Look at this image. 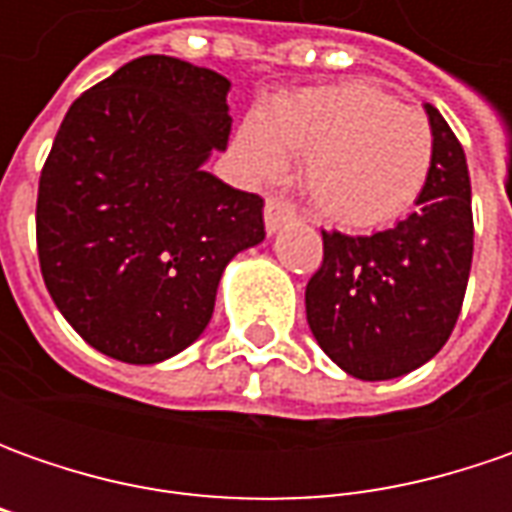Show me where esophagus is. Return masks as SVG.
Here are the masks:
<instances>
[{
	"label": "esophagus",
	"mask_w": 512,
	"mask_h": 512,
	"mask_svg": "<svg viewBox=\"0 0 512 512\" xmlns=\"http://www.w3.org/2000/svg\"><path fill=\"white\" fill-rule=\"evenodd\" d=\"M290 219H296V210H293V205L285 202V199H273V196H270V199L265 202L267 233H276V230L285 225V222H290Z\"/></svg>",
	"instance_id": "obj_1"
}]
</instances>
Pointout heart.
Wrapping results in <instances>:
<instances>
[{"instance_id":"1","label":"heart","mask_w":512,"mask_h":512,"mask_svg":"<svg viewBox=\"0 0 512 512\" xmlns=\"http://www.w3.org/2000/svg\"><path fill=\"white\" fill-rule=\"evenodd\" d=\"M290 153L305 156L307 196L344 227H379L419 202L433 170V128L370 82L276 96L236 133L250 179H276Z\"/></svg>"}]
</instances>
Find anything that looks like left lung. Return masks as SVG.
<instances>
[{
	"mask_svg": "<svg viewBox=\"0 0 512 512\" xmlns=\"http://www.w3.org/2000/svg\"><path fill=\"white\" fill-rule=\"evenodd\" d=\"M433 170L416 213L373 236L322 230L325 259L305 290L307 325L344 373L364 382L430 362L462 313L473 262L470 173L433 105Z\"/></svg>",
	"mask_w": 512,
	"mask_h": 512,
	"instance_id": "left-lung-1",
	"label": "left lung"
}]
</instances>
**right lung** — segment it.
I'll use <instances>...</instances> for the list:
<instances>
[{"label": "right lung", "mask_w": 512, "mask_h": 512, "mask_svg": "<svg viewBox=\"0 0 512 512\" xmlns=\"http://www.w3.org/2000/svg\"><path fill=\"white\" fill-rule=\"evenodd\" d=\"M222 73L139 56L65 113L39 176L50 299L99 353L156 364L213 316L227 262L265 239V199L202 165L227 148Z\"/></svg>", "instance_id": "obj_1"}]
</instances>
